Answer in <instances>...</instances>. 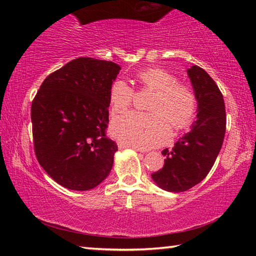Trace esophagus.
Instances as JSON below:
<instances>
[{
    "label": "esophagus",
    "mask_w": 256,
    "mask_h": 256,
    "mask_svg": "<svg viewBox=\"0 0 256 256\" xmlns=\"http://www.w3.org/2000/svg\"><path fill=\"white\" fill-rule=\"evenodd\" d=\"M118 148L120 149H126V148H131V149H134L136 151H144L142 148H138V146H130V144H124V142H118Z\"/></svg>",
    "instance_id": "esophagus-1"
}]
</instances>
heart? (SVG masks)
<instances>
[{"mask_svg":"<svg viewBox=\"0 0 256 256\" xmlns=\"http://www.w3.org/2000/svg\"><path fill=\"white\" fill-rule=\"evenodd\" d=\"M142 89L154 90L146 104L150 112H128L112 124V133L124 144L152 148L166 141L172 128L180 131L190 126L198 112V97L188 84L177 81L174 73L162 68H148L136 74ZM133 89L122 80L112 84L108 94L112 116L132 105Z\"/></svg>","mask_w":256,"mask_h":256,"instance_id":"1","label":"heart"}]
</instances>
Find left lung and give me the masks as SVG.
<instances>
[{
  "label": "left lung",
  "instance_id": "8db88e82",
  "mask_svg": "<svg viewBox=\"0 0 256 256\" xmlns=\"http://www.w3.org/2000/svg\"><path fill=\"white\" fill-rule=\"evenodd\" d=\"M188 74L198 97V120L172 149L162 151L164 167L151 175L160 188L175 193L190 190L209 174L226 132V110L218 86L198 66Z\"/></svg>",
  "mask_w": 256,
  "mask_h": 256
}]
</instances>
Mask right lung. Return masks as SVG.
Wrapping results in <instances>:
<instances>
[{"label":"right lung","mask_w":256,"mask_h":256,"mask_svg":"<svg viewBox=\"0 0 256 256\" xmlns=\"http://www.w3.org/2000/svg\"><path fill=\"white\" fill-rule=\"evenodd\" d=\"M120 66L79 58L46 78L32 104L38 162L68 190L96 188L110 172L118 144L107 136L108 94Z\"/></svg>","instance_id":"right-lung-1"}]
</instances>
